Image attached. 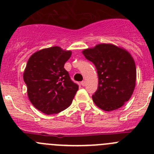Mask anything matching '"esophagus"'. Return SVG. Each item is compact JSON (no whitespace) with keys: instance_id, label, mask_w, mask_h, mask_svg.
<instances>
[{"instance_id":"1","label":"esophagus","mask_w":154,"mask_h":154,"mask_svg":"<svg viewBox=\"0 0 154 154\" xmlns=\"http://www.w3.org/2000/svg\"><path fill=\"white\" fill-rule=\"evenodd\" d=\"M81 85H82V86H85V85H86V82H85V81H82V82H81Z\"/></svg>"}]
</instances>
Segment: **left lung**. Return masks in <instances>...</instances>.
Segmentation results:
<instances>
[{"label": "left lung", "instance_id": "left-lung-1", "mask_svg": "<svg viewBox=\"0 0 154 154\" xmlns=\"http://www.w3.org/2000/svg\"><path fill=\"white\" fill-rule=\"evenodd\" d=\"M82 54L96 66L98 88L92 96L94 103L104 111L123 106L134 92L136 66L128 51L112 44H98L82 51Z\"/></svg>", "mask_w": 154, "mask_h": 154}]
</instances>
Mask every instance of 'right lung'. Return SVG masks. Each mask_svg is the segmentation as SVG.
Masks as SVG:
<instances>
[{
    "label": "right lung",
    "mask_w": 154,
    "mask_h": 154,
    "mask_svg": "<svg viewBox=\"0 0 154 154\" xmlns=\"http://www.w3.org/2000/svg\"><path fill=\"white\" fill-rule=\"evenodd\" d=\"M71 55V51L60 47L44 48L32 54L26 64L23 79L29 100L47 115L69 107L78 91L79 86L64 69Z\"/></svg>",
    "instance_id": "add662e5"
}]
</instances>
